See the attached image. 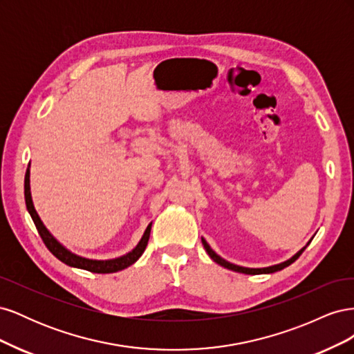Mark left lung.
<instances>
[{"instance_id":"1","label":"left lung","mask_w":354,"mask_h":354,"mask_svg":"<svg viewBox=\"0 0 354 354\" xmlns=\"http://www.w3.org/2000/svg\"><path fill=\"white\" fill-rule=\"evenodd\" d=\"M202 239V245H203V248H205V251L208 252V255L211 257V259L216 261L217 264H220V266H223L224 269H229V270H233V272H238V273H245V274H263V273H274V272H279V270H282V269H285V267H288L289 264H292L299 255L303 254V251L307 248L308 246V243L312 242V239H310L308 242H307V245L306 246H303L301 250H299L297 254H294L291 259L289 260H286V261H283V263H279V264H274V266H269V267H261V269H251V267H242V266H238V264H233V263H230V261H227V260H224V259H221V257L216 252V251H212V248L211 246L208 245V242L203 239V238H201Z\"/></svg>"}]
</instances>
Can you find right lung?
Wrapping results in <instances>:
<instances>
[{
    "mask_svg": "<svg viewBox=\"0 0 354 354\" xmlns=\"http://www.w3.org/2000/svg\"><path fill=\"white\" fill-rule=\"evenodd\" d=\"M30 167V165H29ZM29 167L26 169L25 174V201H26V208L30 214L32 220H34L37 230L39 233V236L44 241L46 246L50 250V252L59 259L62 263H65L71 267H75V269H82V270H88L93 273H115L127 269L131 264H134L138 259H140L142 254L145 252L149 236H151V229H152V223L146 227L143 236L136 245V248H133L130 252H127L125 255L118 257V259H111V260H93V259H85V257H81L78 254L72 252L68 250L65 245H62L55 236H53L51 232L44 226V223L41 221L38 212L34 207V202H32V195H30V171Z\"/></svg>",
    "mask_w": 354,
    "mask_h": 354,
    "instance_id": "right-lung-1",
    "label": "right lung"
}]
</instances>
